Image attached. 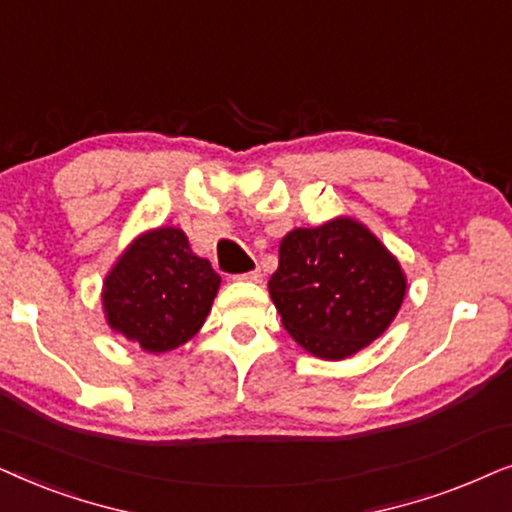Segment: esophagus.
I'll return each mask as SVG.
<instances>
[{
	"label": "esophagus",
	"instance_id": "esophagus-1",
	"mask_svg": "<svg viewBox=\"0 0 512 512\" xmlns=\"http://www.w3.org/2000/svg\"><path fill=\"white\" fill-rule=\"evenodd\" d=\"M241 281H252V283H260L262 281V271L260 269H252V271H245V274L238 276Z\"/></svg>",
	"mask_w": 512,
	"mask_h": 512
}]
</instances>
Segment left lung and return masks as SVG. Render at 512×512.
I'll return each instance as SVG.
<instances>
[{
    "label": "left lung",
    "instance_id": "obj_1",
    "mask_svg": "<svg viewBox=\"0 0 512 512\" xmlns=\"http://www.w3.org/2000/svg\"><path fill=\"white\" fill-rule=\"evenodd\" d=\"M405 288L391 252L346 217L290 231L269 281L285 330L325 360L351 356L377 339L403 304Z\"/></svg>",
    "mask_w": 512,
    "mask_h": 512
}]
</instances>
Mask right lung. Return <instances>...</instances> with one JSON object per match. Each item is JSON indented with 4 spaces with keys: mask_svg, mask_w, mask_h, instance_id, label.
<instances>
[{
    "mask_svg": "<svg viewBox=\"0 0 512 512\" xmlns=\"http://www.w3.org/2000/svg\"><path fill=\"white\" fill-rule=\"evenodd\" d=\"M220 288L208 260L196 257L180 229L140 236L112 269L102 292L107 320L145 351L163 353L192 339Z\"/></svg>",
    "mask_w": 512,
    "mask_h": 512,
    "instance_id": "right-lung-1",
    "label": "right lung"
}]
</instances>
